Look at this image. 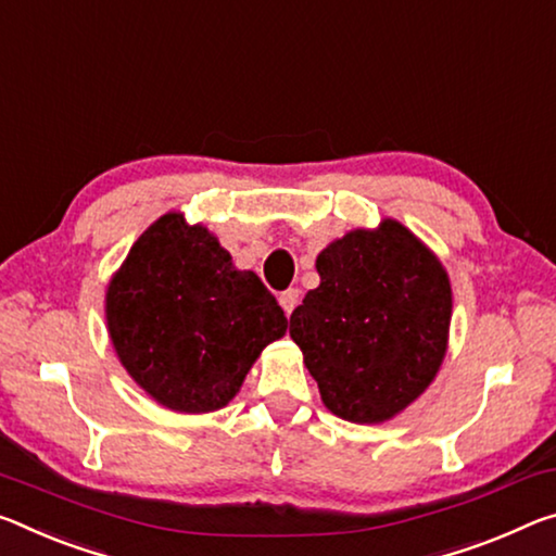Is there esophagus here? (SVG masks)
<instances>
[{
    "label": "esophagus",
    "instance_id": "1",
    "mask_svg": "<svg viewBox=\"0 0 556 556\" xmlns=\"http://www.w3.org/2000/svg\"><path fill=\"white\" fill-rule=\"evenodd\" d=\"M296 304H299V289H287V292L279 294V306L285 309L287 316L294 312Z\"/></svg>",
    "mask_w": 556,
    "mask_h": 556
}]
</instances>
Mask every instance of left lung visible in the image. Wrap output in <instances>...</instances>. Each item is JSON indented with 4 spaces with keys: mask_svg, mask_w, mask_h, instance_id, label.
I'll list each match as a JSON object with an SVG mask.
<instances>
[{
    "mask_svg": "<svg viewBox=\"0 0 556 556\" xmlns=\"http://www.w3.org/2000/svg\"><path fill=\"white\" fill-rule=\"evenodd\" d=\"M319 287L289 316L321 401L371 426L420 399L443 366L453 289L443 262L399 219L358 227L316 257Z\"/></svg>",
    "mask_w": 556,
    "mask_h": 556,
    "instance_id": "1",
    "label": "left lung"
}]
</instances>
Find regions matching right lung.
<instances>
[{"mask_svg":"<svg viewBox=\"0 0 556 556\" xmlns=\"http://www.w3.org/2000/svg\"><path fill=\"white\" fill-rule=\"evenodd\" d=\"M105 324L128 376L175 413L230 403L287 316L207 227L165 213L130 247L105 289Z\"/></svg>","mask_w":556,"mask_h":556,"instance_id":"add662e5","label":"right lung"}]
</instances>
